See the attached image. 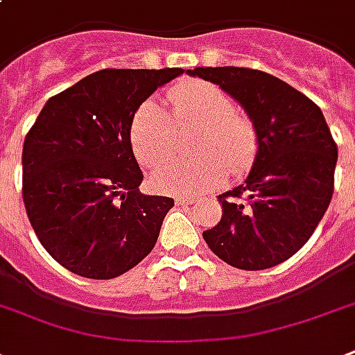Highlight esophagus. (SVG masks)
I'll return each instance as SVG.
<instances>
[{
	"label": "esophagus",
	"instance_id": "obj_1",
	"mask_svg": "<svg viewBox=\"0 0 355 355\" xmlns=\"http://www.w3.org/2000/svg\"><path fill=\"white\" fill-rule=\"evenodd\" d=\"M175 200H177V205L188 206V205H193V202L197 199H195V197H191V195H189V197H188V195H186V197H177V199H175Z\"/></svg>",
	"mask_w": 355,
	"mask_h": 355
}]
</instances>
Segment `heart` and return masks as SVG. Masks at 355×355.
Masks as SVG:
<instances>
[{
    "label": "heart",
    "instance_id": "obj_1",
    "mask_svg": "<svg viewBox=\"0 0 355 355\" xmlns=\"http://www.w3.org/2000/svg\"><path fill=\"white\" fill-rule=\"evenodd\" d=\"M171 117L181 126H197L192 150L199 155L162 164L176 150V131L169 114L153 99L134 112L128 138L136 158L144 166H160L149 182L162 193H199L232 175L248 171L259 147L258 128L245 114L237 112L234 99L221 86L208 80H188L169 88Z\"/></svg>",
    "mask_w": 355,
    "mask_h": 355
}]
</instances>
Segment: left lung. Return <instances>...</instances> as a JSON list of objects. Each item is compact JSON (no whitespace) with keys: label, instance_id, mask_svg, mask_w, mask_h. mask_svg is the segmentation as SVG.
Returning <instances> with one entry per match:
<instances>
[{"label":"left lung","instance_id":"left-lung-1","mask_svg":"<svg viewBox=\"0 0 355 355\" xmlns=\"http://www.w3.org/2000/svg\"><path fill=\"white\" fill-rule=\"evenodd\" d=\"M188 73L234 97L259 138L248 177L219 195L221 221L202 237L237 269L275 267L306 245L330 206L337 145L324 116L304 94L259 69L223 66Z\"/></svg>","mask_w":355,"mask_h":355}]
</instances>
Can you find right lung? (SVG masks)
<instances>
[{
    "instance_id": "add662e5",
    "label": "right lung",
    "mask_w": 355,
    "mask_h": 355,
    "mask_svg": "<svg viewBox=\"0 0 355 355\" xmlns=\"http://www.w3.org/2000/svg\"><path fill=\"white\" fill-rule=\"evenodd\" d=\"M180 68L101 69L44 105L25 136L24 205L42 247L75 275L110 280L155 248L175 200L144 195L128 128Z\"/></svg>"
}]
</instances>
